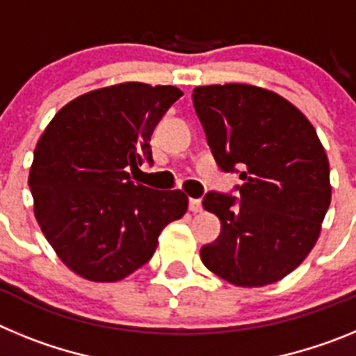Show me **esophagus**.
I'll return each mask as SVG.
<instances>
[{
    "label": "esophagus",
    "mask_w": 356,
    "mask_h": 356,
    "mask_svg": "<svg viewBox=\"0 0 356 356\" xmlns=\"http://www.w3.org/2000/svg\"><path fill=\"white\" fill-rule=\"evenodd\" d=\"M188 209H191V212L197 213L203 210V205H201L200 200H188Z\"/></svg>",
    "instance_id": "34e87169"
}]
</instances>
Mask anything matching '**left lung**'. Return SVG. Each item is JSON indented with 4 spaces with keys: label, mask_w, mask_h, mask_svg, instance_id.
<instances>
[{
    "label": "left lung",
    "mask_w": 356,
    "mask_h": 356,
    "mask_svg": "<svg viewBox=\"0 0 356 356\" xmlns=\"http://www.w3.org/2000/svg\"><path fill=\"white\" fill-rule=\"evenodd\" d=\"M196 114L238 196L210 191L203 207L221 234L201 248L210 271L238 287L275 284L312 251L332 200L330 163L316 130L292 103L246 83L196 87Z\"/></svg>",
    "instance_id": "8db88e82"
}]
</instances>
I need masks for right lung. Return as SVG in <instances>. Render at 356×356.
<instances>
[{
	"label": "right lung",
	"instance_id": "1",
	"mask_svg": "<svg viewBox=\"0 0 356 356\" xmlns=\"http://www.w3.org/2000/svg\"><path fill=\"white\" fill-rule=\"evenodd\" d=\"M184 96L172 85H112L58 110L33 151L30 185L44 237L90 282H118L153 257L159 235L187 212L181 191L135 185L128 168L153 163L151 135Z\"/></svg>",
	"mask_w": 356,
	"mask_h": 356
}]
</instances>
